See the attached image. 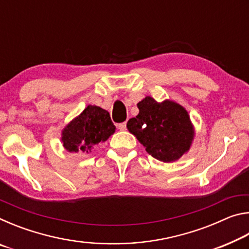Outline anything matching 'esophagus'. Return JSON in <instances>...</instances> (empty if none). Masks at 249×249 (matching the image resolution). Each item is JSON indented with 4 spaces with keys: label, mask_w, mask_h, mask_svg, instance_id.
Masks as SVG:
<instances>
[{
    "label": "esophagus",
    "mask_w": 249,
    "mask_h": 249,
    "mask_svg": "<svg viewBox=\"0 0 249 249\" xmlns=\"http://www.w3.org/2000/svg\"><path fill=\"white\" fill-rule=\"evenodd\" d=\"M117 127H119L120 130H125L126 129V122H123V123L119 124V126H117Z\"/></svg>",
    "instance_id": "esophagus-1"
}]
</instances>
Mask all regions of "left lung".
<instances>
[{
	"mask_svg": "<svg viewBox=\"0 0 249 249\" xmlns=\"http://www.w3.org/2000/svg\"><path fill=\"white\" fill-rule=\"evenodd\" d=\"M140 113L129 119L127 128L146 151L163 162L179 159L190 148L195 136L188 112L172 101L158 103L150 96L137 104Z\"/></svg>",
	"mask_w": 249,
	"mask_h": 249,
	"instance_id": "left-lung-1",
	"label": "left lung"
}]
</instances>
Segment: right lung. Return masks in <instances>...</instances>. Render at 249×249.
I'll return each instance as SVG.
<instances>
[{
    "label": "right lung",
    "instance_id": "obj_1",
    "mask_svg": "<svg viewBox=\"0 0 249 249\" xmlns=\"http://www.w3.org/2000/svg\"><path fill=\"white\" fill-rule=\"evenodd\" d=\"M115 126L109 113L95 105H88L62 130L61 141L70 153H88L100 142L114 134Z\"/></svg>",
    "mask_w": 249,
    "mask_h": 249
}]
</instances>
